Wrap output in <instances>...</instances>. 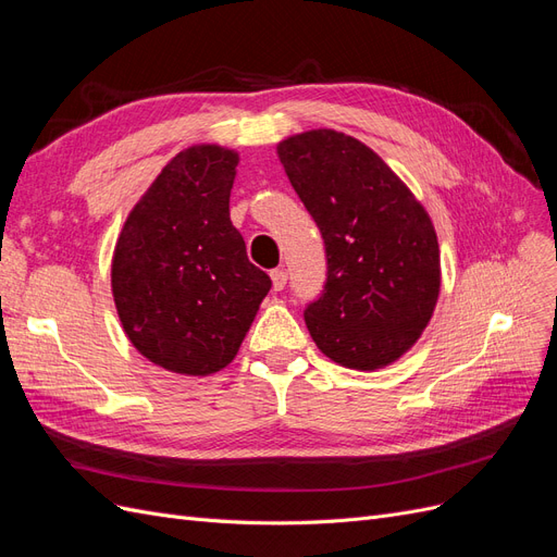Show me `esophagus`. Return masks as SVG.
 <instances>
[{
  "label": "esophagus",
  "instance_id": "esophagus-1",
  "mask_svg": "<svg viewBox=\"0 0 557 557\" xmlns=\"http://www.w3.org/2000/svg\"><path fill=\"white\" fill-rule=\"evenodd\" d=\"M285 283H288V272H285L283 267L272 269V285H274V290H276V293H278V290H283V288H285Z\"/></svg>",
  "mask_w": 557,
  "mask_h": 557
}]
</instances>
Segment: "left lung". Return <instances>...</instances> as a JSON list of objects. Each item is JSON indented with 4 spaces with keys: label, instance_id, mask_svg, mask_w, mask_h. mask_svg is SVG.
<instances>
[{
    "label": "left lung",
    "instance_id": "obj_1",
    "mask_svg": "<svg viewBox=\"0 0 557 557\" xmlns=\"http://www.w3.org/2000/svg\"><path fill=\"white\" fill-rule=\"evenodd\" d=\"M278 158L325 242L327 278L305 309L315 346L362 372L395 362L440 297L428 211L372 148L344 132L295 134L278 144Z\"/></svg>",
    "mask_w": 557,
    "mask_h": 557
}]
</instances>
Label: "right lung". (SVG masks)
Listing matches in <instances>:
<instances>
[{"instance_id": "right-lung-1", "label": "right lung", "mask_w": 557, "mask_h": 557, "mask_svg": "<svg viewBox=\"0 0 557 557\" xmlns=\"http://www.w3.org/2000/svg\"><path fill=\"white\" fill-rule=\"evenodd\" d=\"M239 156L201 144L166 162L127 215L111 264L132 346L174 374L227 367L272 288L230 221Z\"/></svg>"}]
</instances>
